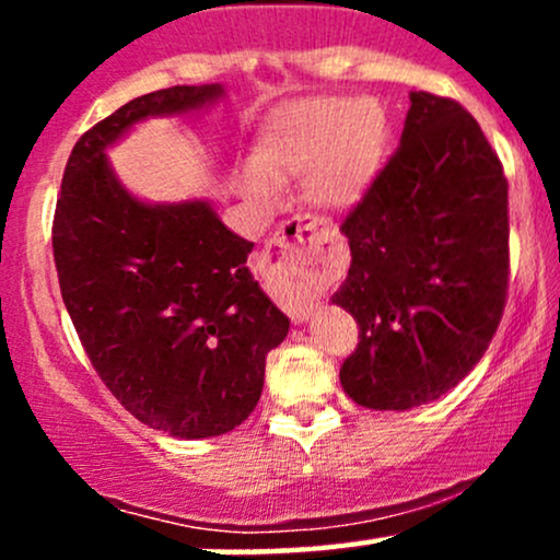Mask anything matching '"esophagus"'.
Here are the masks:
<instances>
[{"mask_svg": "<svg viewBox=\"0 0 560 560\" xmlns=\"http://www.w3.org/2000/svg\"><path fill=\"white\" fill-rule=\"evenodd\" d=\"M326 244H329V231L318 226L311 215L289 218V221L273 234L268 242V255H273L281 266L294 271V298H292V318L307 320L313 313V284H316L318 260L324 258Z\"/></svg>", "mask_w": 560, "mask_h": 560, "instance_id": "1", "label": "esophagus"}]
</instances>
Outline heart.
<instances>
[{
  "label": "heart",
  "instance_id": "b5f03b06",
  "mask_svg": "<svg viewBox=\"0 0 560 560\" xmlns=\"http://www.w3.org/2000/svg\"><path fill=\"white\" fill-rule=\"evenodd\" d=\"M392 124L376 100L313 96L279 107L260 128L253 168L240 191L262 213L279 205V186L304 178L307 197L326 210H352L382 176Z\"/></svg>",
  "mask_w": 560,
  "mask_h": 560
}]
</instances>
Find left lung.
Masks as SVG:
<instances>
[{"label":"left lung","instance_id":"1","mask_svg":"<svg viewBox=\"0 0 560 560\" xmlns=\"http://www.w3.org/2000/svg\"><path fill=\"white\" fill-rule=\"evenodd\" d=\"M342 234L352 260L331 302L361 326L345 392L374 410L436 400L481 361L508 294V182L471 113L410 94L400 147Z\"/></svg>","mask_w":560,"mask_h":560}]
</instances>
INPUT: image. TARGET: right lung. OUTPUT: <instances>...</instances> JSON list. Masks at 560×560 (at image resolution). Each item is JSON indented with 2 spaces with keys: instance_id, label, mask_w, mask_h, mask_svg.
<instances>
[{
  "instance_id": "add662e5",
  "label": "right lung",
  "mask_w": 560,
  "mask_h": 560,
  "mask_svg": "<svg viewBox=\"0 0 560 560\" xmlns=\"http://www.w3.org/2000/svg\"><path fill=\"white\" fill-rule=\"evenodd\" d=\"M221 94V83L160 89L89 128L68 158L52 223L62 302L94 371L128 413L178 440L226 434L253 413L289 318L249 273L253 242L210 202H141L105 150L139 120L199 110Z\"/></svg>"
}]
</instances>
